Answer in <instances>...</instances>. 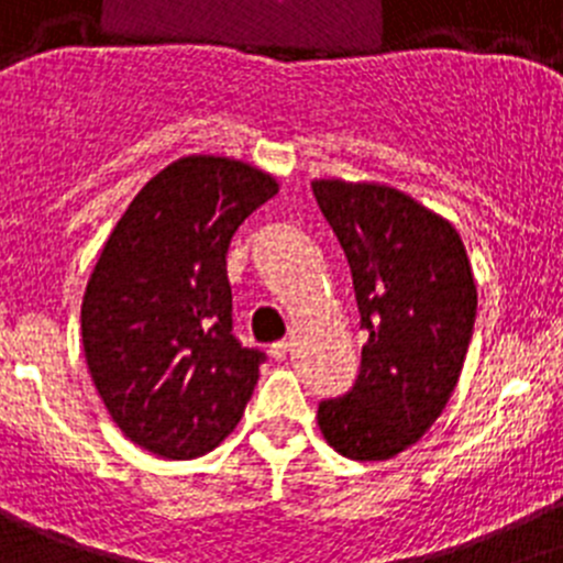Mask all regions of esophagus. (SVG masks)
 I'll list each match as a JSON object with an SVG mask.
<instances>
[{"instance_id":"34e87169","label":"esophagus","mask_w":563,"mask_h":563,"mask_svg":"<svg viewBox=\"0 0 563 563\" xmlns=\"http://www.w3.org/2000/svg\"><path fill=\"white\" fill-rule=\"evenodd\" d=\"M291 347H294L291 339H280V342L272 344L269 353H272V358H277V362H280V358H286L288 353H291Z\"/></svg>"}]
</instances>
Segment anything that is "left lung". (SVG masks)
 Returning a JSON list of instances; mask_svg holds the SVG:
<instances>
[{"mask_svg":"<svg viewBox=\"0 0 563 563\" xmlns=\"http://www.w3.org/2000/svg\"><path fill=\"white\" fill-rule=\"evenodd\" d=\"M344 250L367 342L353 389L319 404V432L342 457L389 460L445 409L468 353L477 286L443 216L376 181H311Z\"/></svg>","mask_w":563,"mask_h":563,"instance_id":"obj_1","label":"left lung"}]
</instances>
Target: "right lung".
I'll use <instances>...</instances> for the list:
<instances>
[{"label":"right lung","instance_id":"add662e5","mask_svg":"<svg viewBox=\"0 0 563 563\" xmlns=\"http://www.w3.org/2000/svg\"><path fill=\"white\" fill-rule=\"evenodd\" d=\"M277 190L241 159L181 156L134 196L95 263L86 364L120 432L156 457L212 452L252 398L266 356L232 336L227 250Z\"/></svg>","mask_w":563,"mask_h":563}]
</instances>
